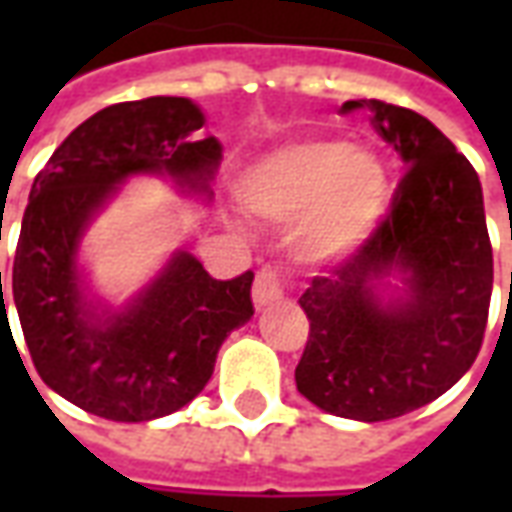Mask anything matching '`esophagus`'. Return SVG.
<instances>
[{
  "mask_svg": "<svg viewBox=\"0 0 512 512\" xmlns=\"http://www.w3.org/2000/svg\"><path fill=\"white\" fill-rule=\"evenodd\" d=\"M285 296V271L279 266H263L257 271L255 288H252V299H255L257 310H263L268 304H274Z\"/></svg>",
  "mask_w": 512,
  "mask_h": 512,
  "instance_id": "esophagus-1",
  "label": "esophagus"
}]
</instances>
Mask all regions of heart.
<instances>
[{
  "label": "heart",
  "mask_w": 512,
  "mask_h": 512,
  "mask_svg": "<svg viewBox=\"0 0 512 512\" xmlns=\"http://www.w3.org/2000/svg\"><path fill=\"white\" fill-rule=\"evenodd\" d=\"M235 189L246 211L268 222L304 213L296 249L307 260L345 255L389 200L384 161L340 136H310L268 150L241 172Z\"/></svg>",
  "instance_id": "heart-1"
}]
</instances>
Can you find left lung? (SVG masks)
I'll list each match as a JSON object with an SVG mask.
<instances>
[{
    "label": "left lung",
    "mask_w": 512,
    "mask_h": 512,
    "mask_svg": "<svg viewBox=\"0 0 512 512\" xmlns=\"http://www.w3.org/2000/svg\"><path fill=\"white\" fill-rule=\"evenodd\" d=\"M362 106L406 172L365 241L301 293L310 337L296 386L334 417L381 422L436 400L472 367L488 323L494 255L469 158L403 106L345 101L340 112ZM389 276L404 282V293L381 300Z\"/></svg>",
    "instance_id": "1"
}]
</instances>
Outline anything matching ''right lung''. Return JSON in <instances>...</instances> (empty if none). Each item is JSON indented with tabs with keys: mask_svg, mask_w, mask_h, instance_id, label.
<instances>
[{
	"mask_svg": "<svg viewBox=\"0 0 512 512\" xmlns=\"http://www.w3.org/2000/svg\"><path fill=\"white\" fill-rule=\"evenodd\" d=\"M189 98L153 95L112 104L71 131L29 191L13 260V301L38 376L95 417H167L211 381L224 337L252 315V271L213 279L175 252L123 310L87 299L76 249L84 227L131 175H169L205 191L222 145ZM0 326L10 321L2 296ZM13 337V332H10Z\"/></svg>",
	"mask_w": 512,
	"mask_h": 512,
	"instance_id": "add662e5",
	"label": "right lung"
}]
</instances>
